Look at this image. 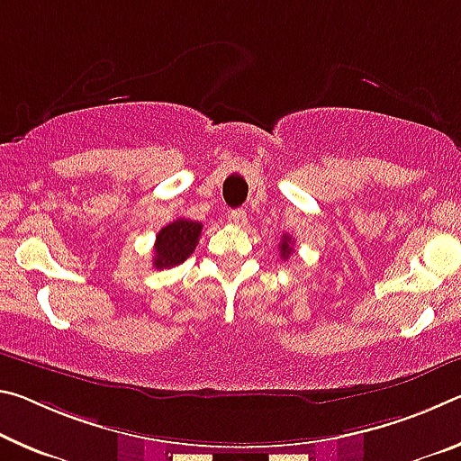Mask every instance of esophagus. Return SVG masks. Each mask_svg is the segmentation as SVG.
<instances>
[{
	"mask_svg": "<svg viewBox=\"0 0 461 461\" xmlns=\"http://www.w3.org/2000/svg\"><path fill=\"white\" fill-rule=\"evenodd\" d=\"M230 221H231L233 225H236V228H246V225H248L246 211H244V209L231 211V213H230Z\"/></svg>",
	"mask_w": 461,
	"mask_h": 461,
	"instance_id": "1",
	"label": "esophagus"
}]
</instances>
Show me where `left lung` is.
<instances>
[{"mask_svg":"<svg viewBox=\"0 0 461 461\" xmlns=\"http://www.w3.org/2000/svg\"><path fill=\"white\" fill-rule=\"evenodd\" d=\"M279 250H281V258H289V254L294 252V242H291V238L285 233L281 238V244H279Z\"/></svg>","mask_w":461,"mask_h":461,"instance_id":"1","label":"left lung"}]
</instances>
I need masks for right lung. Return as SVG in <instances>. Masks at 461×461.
Segmentation results:
<instances>
[{"label": "right lung", "instance_id": "obj_1", "mask_svg": "<svg viewBox=\"0 0 461 461\" xmlns=\"http://www.w3.org/2000/svg\"><path fill=\"white\" fill-rule=\"evenodd\" d=\"M203 223L191 221V219H176L159 230L153 246V267L170 268L178 267L194 252L199 244Z\"/></svg>", "mask_w": 461, "mask_h": 461}]
</instances>
